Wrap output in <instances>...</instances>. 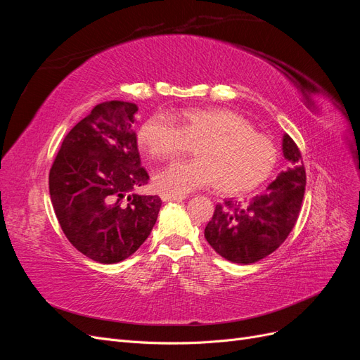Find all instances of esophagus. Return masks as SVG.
Segmentation results:
<instances>
[{
  "mask_svg": "<svg viewBox=\"0 0 360 360\" xmlns=\"http://www.w3.org/2000/svg\"><path fill=\"white\" fill-rule=\"evenodd\" d=\"M162 201H181L186 200V195H172V193H162Z\"/></svg>",
  "mask_w": 360,
  "mask_h": 360,
  "instance_id": "1",
  "label": "esophagus"
}]
</instances>
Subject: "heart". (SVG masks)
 <instances>
[{"label":"heart","mask_w":360,"mask_h":360,"mask_svg":"<svg viewBox=\"0 0 360 360\" xmlns=\"http://www.w3.org/2000/svg\"><path fill=\"white\" fill-rule=\"evenodd\" d=\"M138 141L155 159H172L197 147V159L174 162L155 176L156 188L172 195L210 184L226 195L248 193L271 176L278 162L275 144L231 110L189 108L180 112L179 124L155 114L141 126Z\"/></svg>","instance_id":"obj_1"}]
</instances>
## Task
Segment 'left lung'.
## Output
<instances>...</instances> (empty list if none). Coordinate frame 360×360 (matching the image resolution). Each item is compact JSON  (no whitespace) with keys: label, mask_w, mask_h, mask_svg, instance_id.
Wrapping results in <instances>:
<instances>
[{"label":"left lung","mask_w":360,"mask_h":360,"mask_svg":"<svg viewBox=\"0 0 360 360\" xmlns=\"http://www.w3.org/2000/svg\"><path fill=\"white\" fill-rule=\"evenodd\" d=\"M282 153L288 168L271 181L266 192L242 205L231 200L217 204L207 224L205 240L225 259L252 264L284 243L296 225L307 184L300 150L285 134Z\"/></svg>","instance_id":"1"}]
</instances>
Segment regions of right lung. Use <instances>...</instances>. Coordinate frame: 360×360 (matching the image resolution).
Listing matches in <instances>:
<instances>
[{
    "label": "right lung",
    "mask_w": 360,
    "mask_h": 360,
    "mask_svg": "<svg viewBox=\"0 0 360 360\" xmlns=\"http://www.w3.org/2000/svg\"><path fill=\"white\" fill-rule=\"evenodd\" d=\"M138 106L96 105L64 138L49 172L53 212L85 257L114 264L136 252L156 224L162 201L138 195L148 181L134 130Z\"/></svg>",
    "instance_id": "1"
}]
</instances>
